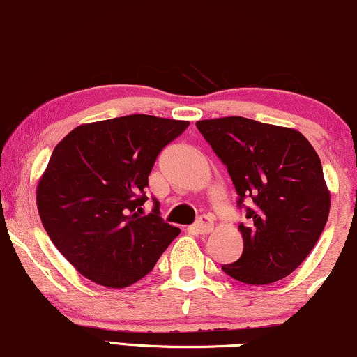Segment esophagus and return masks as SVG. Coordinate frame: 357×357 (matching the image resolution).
Returning a JSON list of instances; mask_svg holds the SVG:
<instances>
[{
	"mask_svg": "<svg viewBox=\"0 0 357 357\" xmlns=\"http://www.w3.org/2000/svg\"><path fill=\"white\" fill-rule=\"evenodd\" d=\"M193 229L200 234H208L213 229V221L208 216H202L195 223V226H193Z\"/></svg>",
	"mask_w": 357,
	"mask_h": 357,
	"instance_id": "obj_1",
	"label": "esophagus"
}]
</instances>
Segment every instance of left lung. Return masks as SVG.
<instances>
[{
  "label": "left lung",
  "mask_w": 357,
  "mask_h": 357,
  "mask_svg": "<svg viewBox=\"0 0 357 357\" xmlns=\"http://www.w3.org/2000/svg\"><path fill=\"white\" fill-rule=\"evenodd\" d=\"M197 128L228 167L238 206L253 202L239 225L243 254L221 269L249 285L284 279L312 252L330 215L320 157L291 128L241 116L203 119Z\"/></svg>",
  "instance_id": "obj_1"
}]
</instances>
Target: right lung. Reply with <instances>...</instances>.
Returning a JSON list of instances; mask_svg holds the SVG:
<instances>
[{
    "instance_id": "add662e5",
    "label": "right lung",
    "mask_w": 357,
    "mask_h": 357,
    "mask_svg": "<svg viewBox=\"0 0 357 357\" xmlns=\"http://www.w3.org/2000/svg\"><path fill=\"white\" fill-rule=\"evenodd\" d=\"M188 121L149 114L82 124L55 146L37 183V210L49 238L95 284L124 289L154 269L180 229L142 216L157 155Z\"/></svg>"
}]
</instances>
